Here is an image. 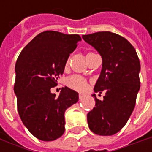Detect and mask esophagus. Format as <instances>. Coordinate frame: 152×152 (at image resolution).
I'll return each instance as SVG.
<instances>
[{
    "label": "esophagus",
    "mask_w": 152,
    "mask_h": 152,
    "mask_svg": "<svg viewBox=\"0 0 152 152\" xmlns=\"http://www.w3.org/2000/svg\"><path fill=\"white\" fill-rule=\"evenodd\" d=\"M84 97H85V95H83V94H79V100H82V99H83Z\"/></svg>",
    "instance_id": "1"
}]
</instances>
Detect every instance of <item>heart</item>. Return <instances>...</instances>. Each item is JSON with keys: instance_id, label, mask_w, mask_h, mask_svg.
I'll return each instance as SVG.
<instances>
[{"instance_id": "obj_1", "label": "heart", "mask_w": 152, "mask_h": 152, "mask_svg": "<svg viewBox=\"0 0 152 152\" xmlns=\"http://www.w3.org/2000/svg\"><path fill=\"white\" fill-rule=\"evenodd\" d=\"M91 54H93V53L87 54V56ZM68 65H69V59H67L66 63H65V68H67ZM66 85H67V87H69L70 89H73L74 91H84L88 87V82L85 78L79 76V75H72L67 79Z\"/></svg>"}]
</instances>
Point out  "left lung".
<instances>
[{"instance_id": "8db88e82", "label": "left lung", "mask_w": 152, "mask_h": 152, "mask_svg": "<svg viewBox=\"0 0 152 152\" xmlns=\"http://www.w3.org/2000/svg\"><path fill=\"white\" fill-rule=\"evenodd\" d=\"M82 38L102 56V72L94 90L106 93L103 101L93 95L96 107L87 114L89 128L96 134L113 135L124 127L135 107L140 60L134 46L115 33L97 32Z\"/></svg>"}]
</instances>
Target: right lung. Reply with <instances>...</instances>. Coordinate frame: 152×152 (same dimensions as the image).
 I'll return each mask as SVG.
<instances>
[{"label":"right lung","instance_id":"add662e5","mask_svg":"<svg viewBox=\"0 0 152 152\" xmlns=\"http://www.w3.org/2000/svg\"><path fill=\"white\" fill-rule=\"evenodd\" d=\"M79 40V34L44 31L18 57L14 92L18 114L28 130L40 140L61 137L65 131L64 113L79 101V94L66 86L58 96L50 89L57 85L68 56Z\"/></svg>","mask_w":152,"mask_h":152}]
</instances>
